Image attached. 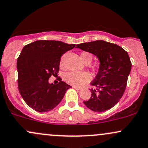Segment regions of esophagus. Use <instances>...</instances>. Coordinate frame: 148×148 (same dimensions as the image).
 I'll use <instances>...</instances> for the list:
<instances>
[{"label": "esophagus", "instance_id": "1", "mask_svg": "<svg viewBox=\"0 0 148 148\" xmlns=\"http://www.w3.org/2000/svg\"><path fill=\"white\" fill-rule=\"evenodd\" d=\"M73 87L75 89H77V90H80V89H82V88H81V87H75V86H73Z\"/></svg>", "mask_w": 148, "mask_h": 148}]
</instances>
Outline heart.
Returning a JSON list of instances; mask_svg holds the SVG:
<instances>
[{
    "label": "heart",
    "mask_w": 148,
    "mask_h": 148,
    "mask_svg": "<svg viewBox=\"0 0 148 148\" xmlns=\"http://www.w3.org/2000/svg\"><path fill=\"white\" fill-rule=\"evenodd\" d=\"M80 59L83 62L89 63L92 61L93 56L91 53L87 52H83L80 54ZM64 79L67 83L74 86H81L89 82L91 79V76L87 72H75L71 71L67 73L64 75Z\"/></svg>",
    "instance_id": "heart-1"
}]
</instances>
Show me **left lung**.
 I'll use <instances>...</instances> for the list:
<instances>
[{
  "instance_id": "obj_1",
  "label": "left lung",
  "mask_w": 148,
  "mask_h": 148,
  "mask_svg": "<svg viewBox=\"0 0 148 148\" xmlns=\"http://www.w3.org/2000/svg\"><path fill=\"white\" fill-rule=\"evenodd\" d=\"M76 47L92 53L99 58L100 66L92 85V96L84 104L94 112H105L112 108L123 96L132 62L127 52L120 46L103 40L78 44Z\"/></svg>"
}]
</instances>
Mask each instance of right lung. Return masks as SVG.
Segmentation results:
<instances>
[{"instance_id":"obj_1","label":"right lung","mask_w":148,"mask_h":148,"mask_svg":"<svg viewBox=\"0 0 148 148\" xmlns=\"http://www.w3.org/2000/svg\"><path fill=\"white\" fill-rule=\"evenodd\" d=\"M75 47L56 40H37L25 45L17 59L18 88L21 97L31 108L45 112L54 109L71 87L61 81L49 84L57 75L61 57Z\"/></svg>"}]
</instances>
